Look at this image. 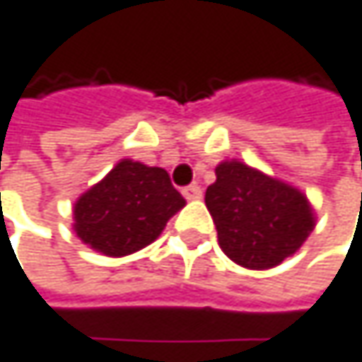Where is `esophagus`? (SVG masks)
Listing matches in <instances>:
<instances>
[{"label":"esophagus","mask_w":362,"mask_h":362,"mask_svg":"<svg viewBox=\"0 0 362 362\" xmlns=\"http://www.w3.org/2000/svg\"><path fill=\"white\" fill-rule=\"evenodd\" d=\"M182 195H185L189 202H197V199H202L204 191H202V187H197V185H191V187L182 189Z\"/></svg>","instance_id":"1"}]
</instances>
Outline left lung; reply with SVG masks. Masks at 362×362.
Masks as SVG:
<instances>
[{"label":"left lung","mask_w":362,"mask_h":362,"mask_svg":"<svg viewBox=\"0 0 362 362\" xmlns=\"http://www.w3.org/2000/svg\"><path fill=\"white\" fill-rule=\"evenodd\" d=\"M206 206L218 231V246L246 269H272L293 257L316 227L303 191L238 158L216 165Z\"/></svg>","instance_id":"obj_1"}]
</instances>
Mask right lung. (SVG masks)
Returning <instances> with one entry per match:
<instances>
[{"mask_svg":"<svg viewBox=\"0 0 362 362\" xmlns=\"http://www.w3.org/2000/svg\"><path fill=\"white\" fill-rule=\"evenodd\" d=\"M185 206L163 167L120 158L76 199L71 227L90 250L118 259L150 246Z\"/></svg>","mask_w":362,"mask_h":362,"instance_id":"1","label":"right lung"}]
</instances>
